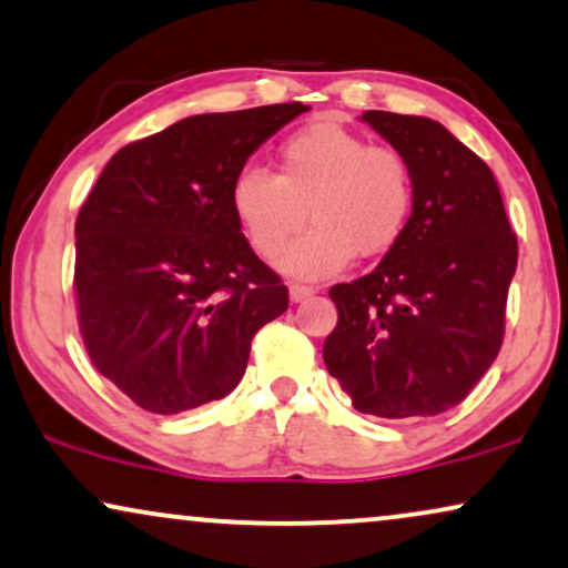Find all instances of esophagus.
Masks as SVG:
<instances>
[{"label":"esophagus","mask_w":568,"mask_h":568,"mask_svg":"<svg viewBox=\"0 0 568 568\" xmlns=\"http://www.w3.org/2000/svg\"><path fill=\"white\" fill-rule=\"evenodd\" d=\"M314 293H316V291L312 288V285H301V283H293V285H291V301H293V304H301V301L312 298Z\"/></svg>","instance_id":"obj_1"}]
</instances>
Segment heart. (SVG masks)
Masks as SVG:
<instances>
[{
    "label": "heart",
    "mask_w": 568,
    "mask_h": 568,
    "mask_svg": "<svg viewBox=\"0 0 568 568\" xmlns=\"http://www.w3.org/2000/svg\"><path fill=\"white\" fill-rule=\"evenodd\" d=\"M415 205L407 158L337 121H312L277 145L275 173L244 169L231 184V210L248 246L275 260L304 229H314L280 256V270L322 280L355 254L376 260L403 241Z\"/></svg>",
    "instance_id": "obj_1"
}]
</instances>
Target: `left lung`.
Segmentation results:
<instances>
[{
    "label": "left lung",
    "instance_id": "1",
    "mask_svg": "<svg viewBox=\"0 0 568 568\" xmlns=\"http://www.w3.org/2000/svg\"><path fill=\"white\" fill-rule=\"evenodd\" d=\"M415 179L413 217L379 267L329 288L337 327L324 363L353 407L420 418L463 403L504 343L517 233L494 173L447 126L366 111Z\"/></svg>",
    "mask_w": 568,
    "mask_h": 568
}]
</instances>
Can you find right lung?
<instances>
[{
	"label": "right lung",
	"instance_id": "right-lung-1",
	"mask_svg": "<svg viewBox=\"0 0 568 568\" xmlns=\"http://www.w3.org/2000/svg\"><path fill=\"white\" fill-rule=\"evenodd\" d=\"M304 103L200 113L105 163L74 223V304L85 351L142 410L221 399L288 288L231 210L248 155Z\"/></svg>",
	"mask_w": 568,
	"mask_h": 568
}]
</instances>
